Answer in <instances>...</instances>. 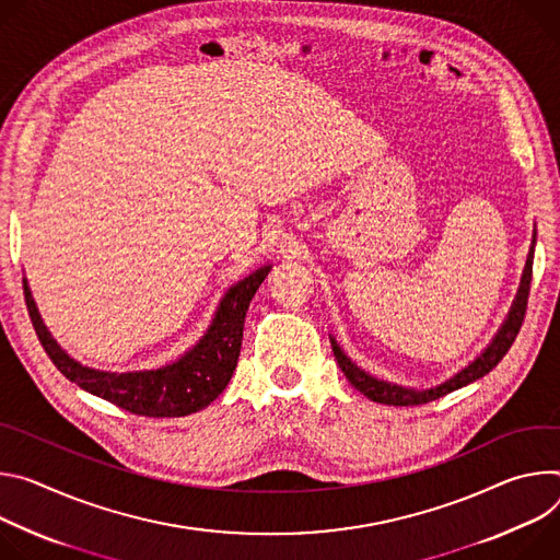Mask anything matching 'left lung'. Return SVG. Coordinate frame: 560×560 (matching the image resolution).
Wrapping results in <instances>:
<instances>
[{"mask_svg": "<svg viewBox=\"0 0 560 560\" xmlns=\"http://www.w3.org/2000/svg\"><path fill=\"white\" fill-rule=\"evenodd\" d=\"M534 246H536V229H534V237H532V246L527 254V262L521 276V284L516 291V298L510 306L508 318L503 320V325L499 327V331L493 334L491 342L467 364L463 366L458 374H454L452 378H447L445 383L429 387V389H413V387H402L383 378H376L366 374L364 369H360L336 342L334 336H329L331 340V349L334 355L338 360V366L342 369V374L347 376V381L360 392L364 394L369 400L381 402V405H394V407H409V405H422V402H431L441 396H447L460 387H467L469 383L487 376L489 371L503 360V355L510 351L512 342L516 340L523 318H525V308H527V295H529V282H532V262H534Z\"/></svg>", "mask_w": 560, "mask_h": 560, "instance_id": "left-lung-1", "label": "left lung"}]
</instances>
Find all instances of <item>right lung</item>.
I'll use <instances>...</instances> for the list:
<instances>
[{
  "label": "right lung",
  "instance_id": "obj_1",
  "mask_svg": "<svg viewBox=\"0 0 560 560\" xmlns=\"http://www.w3.org/2000/svg\"><path fill=\"white\" fill-rule=\"evenodd\" d=\"M269 271L271 265H265L231 284L215 308L209 329L189 351L162 366L138 371H104L78 362L50 336L26 278L24 295L44 351L71 383L138 416L179 418L205 409L226 389L237 364L248 302Z\"/></svg>",
  "mask_w": 560,
  "mask_h": 560
}]
</instances>
